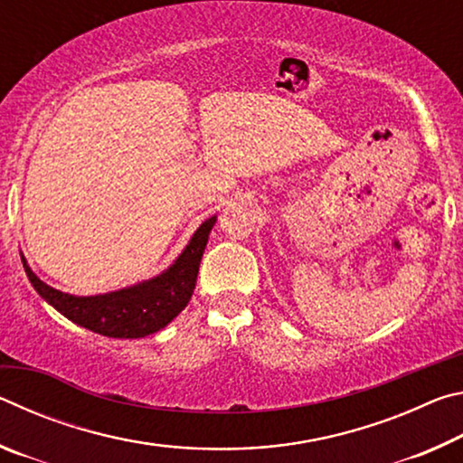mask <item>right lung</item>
Segmentation results:
<instances>
[{
  "instance_id": "right-lung-1",
  "label": "right lung",
  "mask_w": 463,
  "mask_h": 463,
  "mask_svg": "<svg viewBox=\"0 0 463 463\" xmlns=\"http://www.w3.org/2000/svg\"><path fill=\"white\" fill-rule=\"evenodd\" d=\"M214 224L216 216L206 218L177 260L159 276L98 296H75L44 284L30 269L24 255L20 253V257L38 296L71 323L114 339H140L165 328L187 307L208 234Z\"/></svg>"
}]
</instances>
